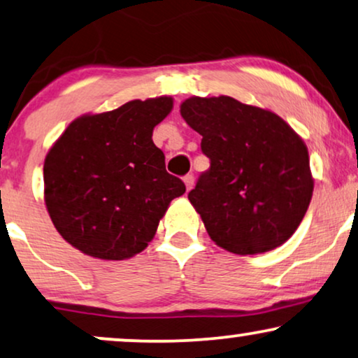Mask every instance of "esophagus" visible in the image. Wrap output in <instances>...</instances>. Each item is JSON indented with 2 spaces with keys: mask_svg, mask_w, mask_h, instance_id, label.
<instances>
[{
  "mask_svg": "<svg viewBox=\"0 0 358 358\" xmlns=\"http://www.w3.org/2000/svg\"><path fill=\"white\" fill-rule=\"evenodd\" d=\"M184 182H185V189H187V190L192 189V187H194V176H192V174L185 176Z\"/></svg>",
  "mask_w": 358,
  "mask_h": 358,
  "instance_id": "obj_1",
  "label": "esophagus"
}]
</instances>
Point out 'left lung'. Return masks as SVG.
Wrapping results in <instances>:
<instances>
[{"mask_svg": "<svg viewBox=\"0 0 358 358\" xmlns=\"http://www.w3.org/2000/svg\"><path fill=\"white\" fill-rule=\"evenodd\" d=\"M180 115L210 159L187 196L210 238L238 255L285 243L313 197L303 139L278 115L225 95L187 99Z\"/></svg>", "mask_w": 358, "mask_h": 358, "instance_id": "left-lung-1", "label": "left lung"}]
</instances>
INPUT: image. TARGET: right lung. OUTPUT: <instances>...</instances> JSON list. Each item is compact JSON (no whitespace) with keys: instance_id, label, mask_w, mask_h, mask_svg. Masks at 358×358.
Segmentation results:
<instances>
[{"instance_id":"right-lung-1","label":"right lung","mask_w":358,"mask_h":358,"mask_svg":"<svg viewBox=\"0 0 358 358\" xmlns=\"http://www.w3.org/2000/svg\"><path fill=\"white\" fill-rule=\"evenodd\" d=\"M173 99L133 100L69 124L44 162L45 206L64 240L90 257L143 252L182 180L166 171L152 129Z\"/></svg>"}]
</instances>
